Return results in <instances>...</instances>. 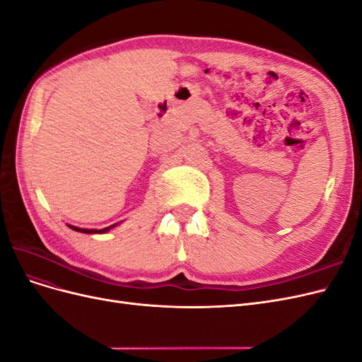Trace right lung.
I'll use <instances>...</instances> for the list:
<instances>
[{"label": "right lung", "mask_w": 362, "mask_h": 362, "mask_svg": "<svg viewBox=\"0 0 362 362\" xmlns=\"http://www.w3.org/2000/svg\"><path fill=\"white\" fill-rule=\"evenodd\" d=\"M117 223L112 225V226H107L104 229H84V228H78V226H72V225H68L71 229H74V231H78V233H84V234H104L107 231H110L112 228H115Z\"/></svg>", "instance_id": "obj_1"}]
</instances>
